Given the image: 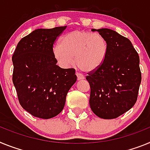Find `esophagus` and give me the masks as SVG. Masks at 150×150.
I'll return each mask as SVG.
<instances>
[{
	"label": "esophagus",
	"instance_id": "34e87169",
	"mask_svg": "<svg viewBox=\"0 0 150 150\" xmlns=\"http://www.w3.org/2000/svg\"><path fill=\"white\" fill-rule=\"evenodd\" d=\"M76 76H77V79L78 80H82V79H84V75H81V73H79V72H76Z\"/></svg>",
	"mask_w": 150,
	"mask_h": 150
}]
</instances>
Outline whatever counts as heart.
<instances>
[{
  "mask_svg": "<svg viewBox=\"0 0 150 150\" xmlns=\"http://www.w3.org/2000/svg\"><path fill=\"white\" fill-rule=\"evenodd\" d=\"M107 51L108 44L103 36L75 30L62 36L60 45L53 48V56L63 67L72 66L75 59L77 67L89 72L103 64Z\"/></svg>",
  "mask_w": 150,
  "mask_h": 150,
  "instance_id": "b5f03b06",
  "label": "heart"
}]
</instances>
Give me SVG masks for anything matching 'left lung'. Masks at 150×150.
Wrapping results in <instances>:
<instances>
[{
  "label": "left lung",
  "instance_id": "8db88e82",
  "mask_svg": "<svg viewBox=\"0 0 150 150\" xmlns=\"http://www.w3.org/2000/svg\"><path fill=\"white\" fill-rule=\"evenodd\" d=\"M106 38L108 51L103 64L90 71V106L104 119L118 118L134 106L141 82L140 58L130 40L109 28L92 29Z\"/></svg>",
  "mask_w": 150,
  "mask_h": 150
}]
</instances>
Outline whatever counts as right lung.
Returning a JSON list of instances; mask_svg holds the SVG:
<instances>
[{
    "label": "right lung",
    "mask_w": 150,
    "mask_h": 150,
    "mask_svg": "<svg viewBox=\"0 0 150 150\" xmlns=\"http://www.w3.org/2000/svg\"><path fill=\"white\" fill-rule=\"evenodd\" d=\"M66 28L35 30L21 39L12 57L13 82L19 103L37 118L59 114L77 80L75 69L59 67L53 56L54 42Z\"/></svg>",
    "instance_id": "1"
}]
</instances>
